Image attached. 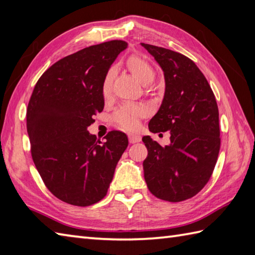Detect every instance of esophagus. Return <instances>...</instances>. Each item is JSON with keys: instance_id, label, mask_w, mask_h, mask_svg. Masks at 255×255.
<instances>
[{"instance_id": "34e87169", "label": "esophagus", "mask_w": 255, "mask_h": 255, "mask_svg": "<svg viewBox=\"0 0 255 255\" xmlns=\"http://www.w3.org/2000/svg\"><path fill=\"white\" fill-rule=\"evenodd\" d=\"M141 138L142 137L139 136V135H137V134H128V141H129V143H131V144L139 142V141H141Z\"/></svg>"}]
</instances>
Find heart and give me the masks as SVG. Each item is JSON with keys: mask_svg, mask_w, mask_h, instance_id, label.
<instances>
[{"mask_svg": "<svg viewBox=\"0 0 255 255\" xmlns=\"http://www.w3.org/2000/svg\"><path fill=\"white\" fill-rule=\"evenodd\" d=\"M127 65L132 75L141 82L144 86H148L152 84L156 76V72L153 68V66L141 56L133 55L128 57L127 60ZM112 78H113V69L109 70L105 78H103L101 91L103 97H109L111 93L112 87ZM145 116V109L137 106L124 105L118 108L111 116V122L118 128L123 129H135L138 127L139 120Z\"/></svg>", "mask_w": 255, "mask_h": 255, "instance_id": "heart-1", "label": "heart"}]
</instances>
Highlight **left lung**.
I'll use <instances>...</instances> for the list:
<instances>
[{
    "label": "left lung",
    "instance_id": "left-lung-1",
    "mask_svg": "<svg viewBox=\"0 0 255 255\" xmlns=\"http://www.w3.org/2000/svg\"><path fill=\"white\" fill-rule=\"evenodd\" d=\"M165 76V96L149 121L153 133L170 132L165 147L144 136V177L157 198L178 202L196 196L209 181L220 150L219 110L206 77L183 54L142 43Z\"/></svg>",
    "mask_w": 255,
    "mask_h": 255
}]
</instances>
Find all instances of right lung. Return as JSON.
Wrapping results in <instances>:
<instances>
[{
	"label": "right lung",
	"instance_id": "add662e5",
	"mask_svg": "<svg viewBox=\"0 0 255 255\" xmlns=\"http://www.w3.org/2000/svg\"><path fill=\"white\" fill-rule=\"evenodd\" d=\"M124 40H110L66 56L36 82L26 111L34 164L45 186L69 205L87 207L105 198L116 166L128 147L121 131L100 142L87 128L105 107L103 78Z\"/></svg>",
	"mask_w": 255,
	"mask_h": 255
}]
</instances>
